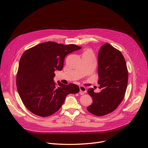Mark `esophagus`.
Instances as JSON below:
<instances>
[{"label":"esophagus","mask_w":148,"mask_h":148,"mask_svg":"<svg viewBox=\"0 0 148 148\" xmlns=\"http://www.w3.org/2000/svg\"><path fill=\"white\" fill-rule=\"evenodd\" d=\"M79 91H80V93H81L82 95H83L84 93L86 92V88L83 86H79Z\"/></svg>","instance_id":"obj_1"}]
</instances>
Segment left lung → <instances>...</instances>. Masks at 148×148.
I'll list each match as a JSON object with an SVG mask.
<instances>
[{"instance_id":"8db88e82","label":"left lung","mask_w":148,"mask_h":148,"mask_svg":"<svg viewBox=\"0 0 148 148\" xmlns=\"http://www.w3.org/2000/svg\"><path fill=\"white\" fill-rule=\"evenodd\" d=\"M98 75L100 92L89 88L88 93L92 103L87 110L96 116L113 112L122 101L128 83L126 62L119 50L110 44L103 45L98 53Z\"/></svg>"}]
</instances>
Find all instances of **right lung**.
Returning <instances> with one entry per match:
<instances>
[{"label": "right lung", "mask_w": 148, "mask_h": 148, "mask_svg": "<svg viewBox=\"0 0 148 148\" xmlns=\"http://www.w3.org/2000/svg\"><path fill=\"white\" fill-rule=\"evenodd\" d=\"M75 44L46 42L26 51L21 56L16 76V87L25 107L40 117L59 110L69 94L79 92L73 83L65 85L53 80L56 70L61 71L69 53L81 49Z\"/></svg>", "instance_id": "1"}]
</instances>
